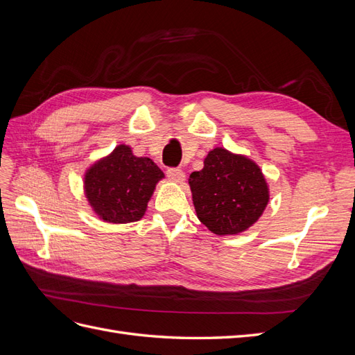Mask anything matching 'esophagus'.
Segmentation results:
<instances>
[{
	"label": "esophagus",
	"mask_w": 355,
	"mask_h": 355,
	"mask_svg": "<svg viewBox=\"0 0 355 355\" xmlns=\"http://www.w3.org/2000/svg\"><path fill=\"white\" fill-rule=\"evenodd\" d=\"M167 178H168L170 180L176 182V184H184L185 173H184V171H182L180 168H168V170H167Z\"/></svg>",
	"instance_id": "1"
}]
</instances>
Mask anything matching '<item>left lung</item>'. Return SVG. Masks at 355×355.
<instances>
[{"instance_id":"1","label":"left lung","mask_w":355,"mask_h":355,"mask_svg":"<svg viewBox=\"0 0 355 355\" xmlns=\"http://www.w3.org/2000/svg\"><path fill=\"white\" fill-rule=\"evenodd\" d=\"M189 188L197 218L216 235L249 230L270 201V188L261 167L249 157L214 148L204 167L191 173Z\"/></svg>"}]
</instances>
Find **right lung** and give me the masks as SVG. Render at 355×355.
Masks as SVG:
<instances>
[{
  "instance_id": "right-lung-1",
  "label": "right lung",
  "mask_w": 355,
  "mask_h": 355,
  "mask_svg": "<svg viewBox=\"0 0 355 355\" xmlns=\"http://www.w3.org/2000/svg\"><path fill=\"white\" fill-rule=\"evenodd\" d=\"M163 178L151 158L133 155L132 148L123 144L85 170L84 194L103 222L130 223L144 218Z\"/></svg>"
}]
</instances>
